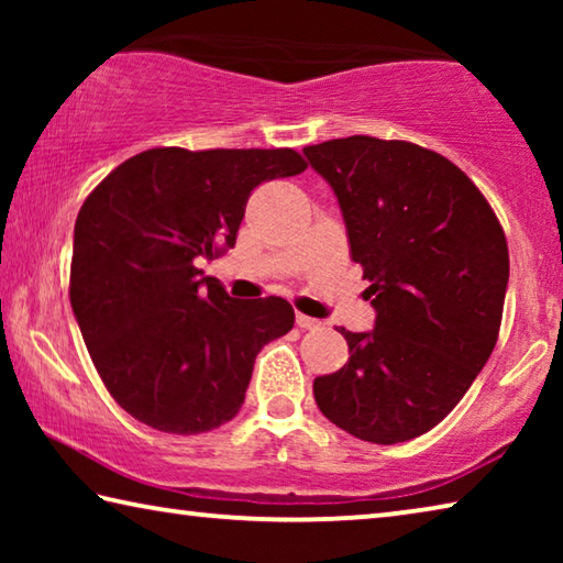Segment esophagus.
<instances>
[{
	"mask_svg": "<svg viewBox=\"0 0 563 563\" xmlns=\"http://www.w3.org/2000/svg\"><path fill=\"white\" fill-rule=\"evenodd\" d=\"M295 325L302 328V330H316V328H320V320L310 318V316H302V312H298V316H295Z\"/></svg>",
	"mask_w": 563,
	"mask_h": 563,
	"instance_id": "1",
	"label": "esophagus"
}]
</instances>
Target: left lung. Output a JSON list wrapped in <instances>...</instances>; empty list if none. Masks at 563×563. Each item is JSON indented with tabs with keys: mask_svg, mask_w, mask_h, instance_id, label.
I'll return each mask as SVG.
<instances>
[{
	"mask_svg": "<svg viewBox=\"0 0 563 563\" xmlns=\"http://www.w3.org/2000/svg\"><path fill=\"white\" fill-rule=\"evenodd\" d=\"M302 154L335 190L377 312L373 330H338L350 360L316 377L312 395L357 440H415L452 412L497 345L507 238L479 188L430 148L347 136Z\"/></svg>",
	"mask_w": 563,
	"mask_h": 563,
	"instance_id": "obj_1",
	"label": "left lung"
}]
</instances>
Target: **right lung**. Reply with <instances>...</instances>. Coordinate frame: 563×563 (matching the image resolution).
Segmentation results:
<instances>
[{
	"instance_id": "1",
	"label": "right lung",
	"mask_w": 563,
	"mask_h": 563,
	"mask_svg": "<svg viewBox=\"0 0 563 563\" xmlns=\"http://www.w3.org/2000/svg\"><path fill=\"white\" fill-rule=\"evenodd\" d=\"M308 168L292 148H148L84 201L69 300L111 397L168 434L238 415L263 345L292 330L283 298L235 300L203 275L235 245L253 188Z\"/></svg>"
}]
</instances>
